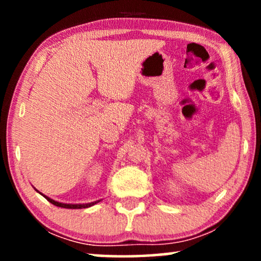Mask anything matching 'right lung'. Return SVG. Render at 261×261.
<instances>
[{
    "instance_id": "add662e5",
    "label": "right lung",
    "mask_w": 261,
    "mask_h": 261,
    "mask_svg": "<svg viewBox=\"0 0 261 261\" xmlns=\"http://www.w3.org/2000/svg\"><path fill=\"white\" fill-rule=\"evenodd\" d=\"M42 195V194H41ZM44 197L47 199L48 202H51L52 204H55L57 206H60V208H66V209H82V208H89V206L94 205L96 204L97 202H92V203H88V204H65V203H59V202H56L53 201V199H51L49 197H47V196H44Z\"/></svg>"
}]
</instances>
